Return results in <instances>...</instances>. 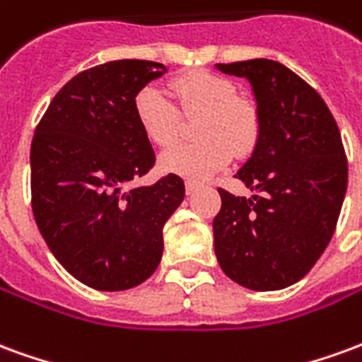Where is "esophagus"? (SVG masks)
<instances>
[{
	"label": "esophagus",
	"instance_id": "34e87169",
	"mask_svg": "<svg viewBox=\"0 0 362 362\" xmlns=\"http://www.w3.org/2000/svg\"><path fill=\"white\" fill-rule=\"evenodd\" d=\"M196 188H197L196 180H186V192H188V194H192Z\"/></svg>",
	"mask_w": 362,
	"mask_h": 362
}]
</instances>
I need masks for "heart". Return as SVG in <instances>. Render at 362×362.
Returning <instances> with one entry per match:
<instances>
[{
	"label": "heart",
	"instance_id": "b5f03b06",
	"mask_svg": "<svg viewBox=\"0 0 362 362\" xmlns=\"http://www.w3.org/2000/svg\"><path fill=\"white\" fill-rule=\"evenodd\" d=\"M173 100L155 87H143L134 98V112L145 137L157 147L178 141L182 116H197L196 143L178 145L160 157V166L194 180L217 173L233 158L254 151L259 139L262 118L258 104L236 95V87L223 75L192 71L173 81Z\"/></svg>",
	"mask_w": 362,
	"mask_h": 362
}]
</instances>
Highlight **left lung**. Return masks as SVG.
Segmentation results:
<instances>
[{
    "label": "left lung",
    "instance_id": "left-lung-1",
    "mask_svg": "<svg viewBox=\"0 0 362 362\" xmlns=\"http://www.w3.org/2000/svg\"><path fill=\"white\" fill-rule=\"evenodd\" d=\"M217 67L250 81L262 129L236 173L256 196L217 188L215 254L221 269L243 287L285 288L310 272L334 236L347 189L339 127L316 89L279 62Z\"/></svg>",
    "mask_w": 362,
    "mask_h": 362
}]
</instances>
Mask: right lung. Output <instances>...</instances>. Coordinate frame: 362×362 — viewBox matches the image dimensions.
<instances>
[{
    "label": "right lung",
    "instance_id": "right-lung-1",
    "mask_svg": "<svg viewBox=\"0 0 362 362\" xmlns=\"http://www.w3.org/2000/svg\"><path fill=\"white\" fill-rule=\"evenodd\" d=\"M166 67L116 59L85 69L58 90L30 145V204L62 266L96 291H126L153 275L163 227L182 204L178 174L124 189L155 166L134 98Z\"/></svg>",
    "mask_w": 362,
    "mask_h": 362
}]
</instances>
